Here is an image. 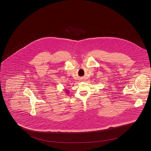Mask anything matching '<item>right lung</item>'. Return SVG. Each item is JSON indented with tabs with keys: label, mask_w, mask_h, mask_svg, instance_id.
I'll return each instance as SVG.
<instances>
[{
	"label": "right lung",
	"mask_w": 151,
	"mask_h": 151,
	"mask_svg": "<svg viewBox=\"0 0 151 151\" xmlns=\"http://www.w3.org/2000/svg\"><path fill=\"white\" fill-rule=\"evenodd\" d=\"M65 93L66 94H68L69 93V92H68V90H67V89H65Z\"/></svg>",
	"instance_id": "right-lung-1"
}]
</instances>
